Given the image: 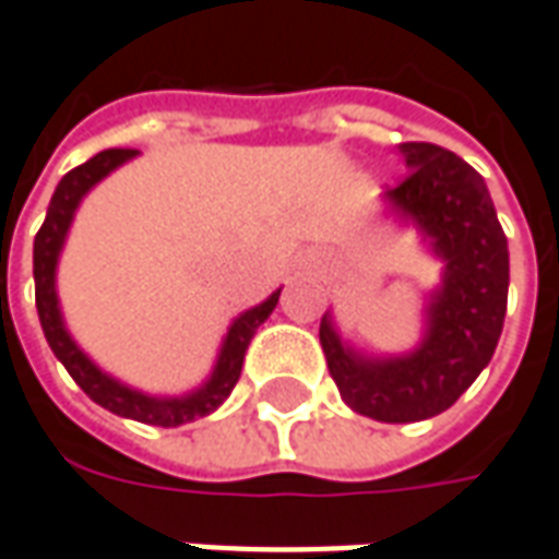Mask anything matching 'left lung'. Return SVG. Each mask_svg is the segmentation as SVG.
Instances as JSON below:
<instances>
[{"instance_id":"left-lung-1","label":"left lung","mask_w":559,"mask_h":559,"mask_svg":"<svg viewBox=\"0 0 559 559\" xmlns=\"http://www.w3.org/2000/svg\"><path fill=\"white\" fill-rule=\"evenodd\" d=\"M408 179L383 203L414 225L442 260L424 302V337L402 356H368L340 337L324 312L318 337L343 402L380 424H412L452 408L495 356L508 312V238L483 176L430 142L399 145Z\"/></svg>"}]
</instances>
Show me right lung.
<instances>
[{"instance_id":"add662e5","label":"right lung","mask_w":559,"mask_h":559,"mask_svg":"<svg viewBox=\"0 0 559 559\" xmlns=\"http://www.w3.org/2000/svg\"><path fill=\"white\" fill-rule=\"evenodd\" d=\"M139 151H123V147H110L95 154L92 160L83 166L70 169L68 176L58 182L55 194H51L49 213L46 222L33 241V281H36V312H39V324H43V334L49 340L51 353L55 358L68 368V374L80 383V390L98 402L107 412L120 414V417H132V420H142V424H154V427H182L191 424L198 417H206L219 408L222 402L231 395L238 377H241L243 356H247V346L257 334L265 318L272 316V309L278 306L281 287L269 299H262L260 306L253 309H243L241 316L235 318L225 331L219 346V356L210 377L203 380L201 386L188 390L182 395H151L129 386L123 380L110 377L102 371L92 358L80 349V343L70 337L68 324H64V312H61V299H58V260H61V250L68 241L70 225L73 216L80 210V203L86 198L95 185L107 179L117 166H123L126 160H132Z\"/></svg>"}]
</instances>
